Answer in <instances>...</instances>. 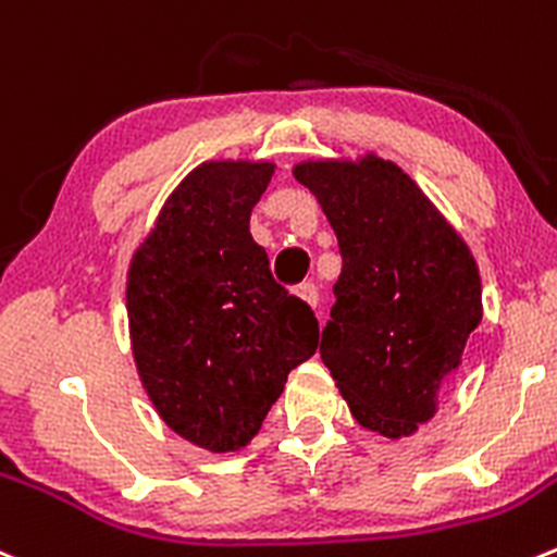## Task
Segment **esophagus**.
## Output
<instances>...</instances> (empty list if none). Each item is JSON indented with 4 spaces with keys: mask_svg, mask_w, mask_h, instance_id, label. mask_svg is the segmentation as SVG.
<instances>
[{
    "mask_svg": "<svg viewBox=\"0 0 557 557\" xmlns=\"http://www.w3.org/2000/svg\"><path fill=\"white\" fill-rule=\"evenodd\" d=\"M296 296H299L301 301H307L310 307H318V288L312 283H301L299 288H296Z\"/></svg>",
    "mask_w": 557,
    "mask_h": 557,
    "instance_id": "1",
    "label": "esophagus"
}]
</instances>
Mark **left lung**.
<instances>
[{"instance_id":"obj_1","label":"left lung","mask_w":557,"mask_h":557,"mask_svg":"<svg viewBox=\"0 0 557 557\" xmlns=\"http://www.w3.org/2000/svg\"><path fill=\"white\" fill-rule=\"evenodd\" d=\"M294 176L318 198L343 256L323 364L361 428L408 438L438 413L441 386L482 323L476 258L392 160H305Z\"/></svg>"}]
</instances>
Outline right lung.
Wrapping results in <instances>:
<instances>
[{
    "label": "right lung",
    "mask_w": 557,
    "mask_h": 557,
    "mask_svg": "<svg viewBox=\"0 0 557 557\" xmlns=\"http://www.w3.org/2000/svg\"><path fill=\"white\" fill-rule=\"evenodd\" d=\"M269 160H209L165 198L127 269L133 359L154 410L201 449L239 451L318 348L310 307L250 236Z\"/></svg>",
    "instance_id": "obj_1"
}]
</instances>
